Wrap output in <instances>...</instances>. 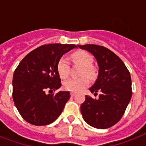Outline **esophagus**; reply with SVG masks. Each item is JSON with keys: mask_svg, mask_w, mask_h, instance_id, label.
Masks as SVG:
<instances>
[{"mask_svg": "<svg viewBox=\"0 0 146 146\" xmlns=\"http://www.w3.org/2000/svg\"><path fill=\"white\" fill-rule=\"evenodd\" d=\"M76 96V94L74 92H70V96L71 97H74Z\"/></svg>", "mask_w": 146, "mask_h": 146, "instance_id": "obj_1", "label": "esophagus"}]
</instances>
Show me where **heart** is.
I'll return each mask as SVG.
<instances>
[{
    "label": "heart",
    "instance_id": "1",
    "mask_svg": "<svg viewBox=\"0 0 146 146\" xmlns=\"http://www.w3.org/2000/svg\"><path fill=\"white\" fill-rule=\"evenodd\" d=\"M71 58L75 64L82 66L80 70V76H82L77 79H70L64 82L63 87L66 91L72 92H78L89 85V80L87 77L92 78L96 76V70L92 64L93 57L89 52L86 50H77L71 54ZM57 70L58 74L62 79L68 77L70 73V63L65 57H61L58 60L57 64ZM86 75V77L85 76Z\"/></svg>",
    "mask_w": 146,
    "mask_h": 146
}]
</instances>
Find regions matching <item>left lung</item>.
Returning <instances> with one entry per match:
<instances>
[{
	"label": "left lung",
	"instance_id": "8db88e82",
	"mask_svg": "<svg viewBox=\"0 0 146 146\" xmlns=\"http://www.w3.org/2000/svg\"><path fill=\"white\" fill-rule=\"evenodd\" d=\"M91 52L99 66L98 76L89 89L97 99L86 96L80 109L86 122L98 129H107L122 118L132 97L131 76L124 63L113 51L96 44L78 45Z\"/></svg>",
	"mask_w": 146,
	"mask_h": 146
}]
</instances>
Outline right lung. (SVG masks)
I'll use <instances>...</instances> for the list:
<instances>
[{"label":"right lung","instance_id":"obj_1","mask_svg":"<svg viewBox=\"0 0 146 146\" xmlns=\"http://www.w3.org/2000/svg\"><path fill=\"white\" fill-rule=\"evenodd\" d=\"M76 47L70 44H43L29 53L17 66L13 76V99L26 122L44 126L60 115L70 98V92H46L61 86L57 61Z\"/></svg>","mask_w":146,"mask_h":146}]
</instances>
